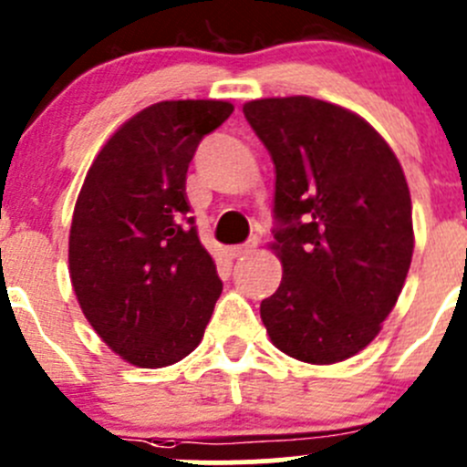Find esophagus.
I'll list each match as a JSON object with an SVG mask.
<instances>
[{"mask_svg":"<svg viewBox=\"0 0 467 467\" xmlns=\"http://www.w3.org/2000/svg\"><path fill=\"white\" fill-rule=\"evenodd\" d=\"M253 248H255V242H248V244H239V246L225 248V253H228L230 260H237V257H242V255H246V253H251Z\"/></svg>","mask_w":467,"mask_h":467,"instance_id":"esophagus-1","label":"esophagus"}]
</instances>
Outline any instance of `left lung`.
<instances>
[{"label":"left lung","instance_id":"obj_1","mask_svg":"<svg viewBox=\"0 0 467 467\" xmlns=\"http://www.w3.org/2000/svg\"><path fill=\"white\" fill-rule=\"evenodd\" d=\"M244 115L275 164L271 248L282 282L262 300V321L285 355L337 364L378 337L407 280V178L378 130L341 106L257 99Z\"/></svg>","mask_w":467,"mask_h":467}]
</instances>
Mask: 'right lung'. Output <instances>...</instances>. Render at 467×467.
<instances>
[{"instance_id":"right-lung-1","label":"right lung","mask_w":467,"mask_h":467,"mask_svg":"<svg viewBox=\"0 0 467 467\" xmlns=\"http://www.w3.org/2000/svg\"><path fill=\"white\" fill-rule=\"evenodd\" d=\"M233 103L160 101L119 126L89 167L69 230V277L112 352L140 368L201 343L221 285L185 194L199 142Z\"/></svg>"}]
</instances>
